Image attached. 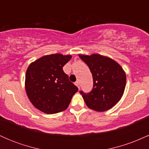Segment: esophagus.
Here are the masks:
<instances>
[{
    "instance_id": "esophagus-1",
    "label": "esophagus",
    "mask_w": 149,
    "mask_h": 149,
    "mask_svg": "<svg viewBox=\"0 0 149 149\" xmlns=\"http://www.w3.org/2000/svg\"><path fill=\"white\" fill-rule=\"evenodd\" d=\"M75 85H76V86L78 87V89H80V83H79V81H76V83H75Z\"/></svg>"
}]
</instances>
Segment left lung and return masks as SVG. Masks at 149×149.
<instances>
[{
	"mask_svg": "<svg viewBox=\"0 0 149 149\" xmlns=\"http://www.w3.org/2000/svg\"><path fill=\"white\" fill-rule=\"evenodd\" d=\"M88 66L93 78V88L90 93L80 91L87 107L103 112L111 109L120 100L126 85L125 72L118 63L110 57L92 54H78Z\"/></svg>",
	"mask_w": 149,
	"mask_h": 149,
	"instance_id": "left-lung-1",
	"label": "left lung"
}]
</instances>
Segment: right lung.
<instances>
[{
  "label": "right lung",
  "mask_w": 149,
  "mask_h": 149,
  "mask_svg": "<svg viewBox=\"0 0 149 149\" xmlns=\"http://www.w3.org/2000/svg\"><path fill=\"white\" fill-rule=\"evenodd\" d=\"M70 54H52L31 63L26 72L25 90L30 102L47 114L66 110L78 89L69 80L63 66Z\"/></svg>",
  "instance_id": "1"
}]
</instances>
